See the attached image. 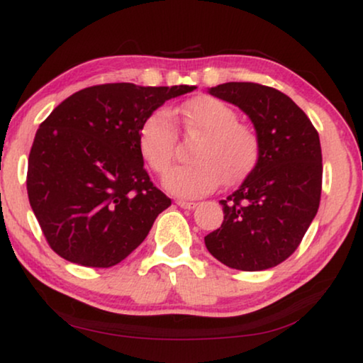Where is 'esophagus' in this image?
Segmentation results:
<instances>
[{"label": "esophagus", "mask_w": 363, "mask_h": 363, "mask_svg": "<svg viewBox=\"0 0 363 363\" xmlns=\"http://www.w3.org/2000/svg\"><path fill=\"white\" fill-rule=\"evenodd\" d=\"M177 205L183 208V210H195V208L198 206V203L186 201V200H177Z\"/></svg>", "instance_id": "obj_1"}]
</instances>
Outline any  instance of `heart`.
<instances>
[{
	"mask_svg": "<svg viewBox=\"0 0 363 363\" xmlns=\"http://www.w3.org/2000/svg\"><path fill=\"white\" fill-rule=\"evenodd\" d=\"M188 135L200 137L190 157L195 162L170 168L163 186L173 195L195 198L218 188L225 178L235 183L256 165L259 138L251 127L238 122V113L220 99L200 96L183 107ZM178 128L167 108L150 113L140 127V150L153 172L163 173L175 157Z\"/></svg>",
	"mask_w": 363,
	"mask_h": 363,
	"instance_id": "heart-1",
	"label": "heart"
}]
</instances>
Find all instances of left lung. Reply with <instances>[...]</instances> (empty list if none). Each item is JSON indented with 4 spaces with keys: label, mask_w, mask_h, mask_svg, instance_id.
Instances as JSON below:
<instances>
[{
    "label": "left lung",
    "mask_w": 363,
    "mask_h": 363,
    "mask_svg": "<svg viewBox=\"0 0 363 363\" xmlns=\"http://www.w3.org/2000/svg\"><path fill=\"white\" fill-rule=\"evenodd\" d=\"M208 92L250 117L259 155L240 188L220 201L225 220L205 236L206 250L233 269H269L297 250L319 210V133L304 111L277 89L226 82Z\"/></svg>",
    "instance_id": "1"
}]
</instances>
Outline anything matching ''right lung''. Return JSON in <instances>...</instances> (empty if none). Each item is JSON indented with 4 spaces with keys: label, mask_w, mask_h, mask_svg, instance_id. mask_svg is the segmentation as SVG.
<instances>
[{
    "label": "right lung",
    "mask_w": 363,
    "mask_h": 363,
    "mask_svg": "<svg viewBox=\"0 0 363 363\" xmlns=\"http://www.w3.org/2000/svg\"><path fill=\"white\" fill-rule=\"evenodd\" d=\"M195 86L130 82L82 89L39 125L28 160V196L49 246L64 259L111 267L145 240L172 205L143 168L140 127Z\"/></svg>",
    "instance_id": "1"
}]
</instances>
